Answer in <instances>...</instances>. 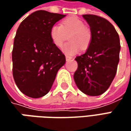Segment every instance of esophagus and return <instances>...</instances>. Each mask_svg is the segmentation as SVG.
<instances>
[{"mask_svg":"<svg viewBox=\"0 0 131 131\" xmlns=\"http://www.w3.org/2000/svg\"><path fill=\"white\" fill-rule=\"evenodd\" d=\"M66 60H67V61H68V60H71V59H73V58H72V57H71V56H68V55H66Z\"/></svg>","mask_w":131,"mask_h":131,"instance_id":"obj_1","label":"esophagus"}]
</instances>
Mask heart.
<instances>
[{
  "label": "heart",
  "mask_w": 131,
  "mask_h": 131,
  "mask_svg": "<svg viewBox=\"0 0 131 131\" xmlns=\"http://www.w3.org/2000/svg\"><path fill=\"white\" fill-rule=\"evenodd\" d=\"M50 38L53 43L61 47L68 36L69 42L63 47V51L68 55L78 53L80 49H86L90 43L91 31L84 25V22L78 17H68L63 20L61 25L54 24L50 28Z\"/></svg>",
  "instance_id": "b5f03b06"
}]
</instances>
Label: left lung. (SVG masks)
I'll use <instances>...</instances> for the list:
<instances>
[{
  "label": "left lung",
  "mask_w": 131,
  "mask_h": 131,
  "mask_svg": "<svg viewBox=\"0 0 131 131\" xmlns=\"http://www.w3.org/2000/svg\"><path fill=\"white\" fill-rule=\"evenodd\" d=\"M91 31L86 52L75 58L78 63L73 79L84 94L97 96L107 90L117 73L120 43L117 32L105 18L84 14Z\"/></svg>",
  "instance_id": "obj_1"
}]
</instances>
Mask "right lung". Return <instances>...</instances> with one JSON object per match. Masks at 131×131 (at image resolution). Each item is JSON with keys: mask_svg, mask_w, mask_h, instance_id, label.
Wrapping results in <instances>:
<instances>
[{"mask_svg": "<svg viewBox=\"0 0 131 131\" xmlns=\"http://www.w3.org/2000/svg\"><path fill=\"white\" fill-rule=\"evenodd\" d=\"M66 15L40 10L19 25L14 41L12 73L19 90L28 97L49 93L66 57L50 38V28Z\"/></svg>", "mask_w": 131, "mask_h": 131, "instance_id": "right-lung-1", "label": "right lung"}]
</instances>
